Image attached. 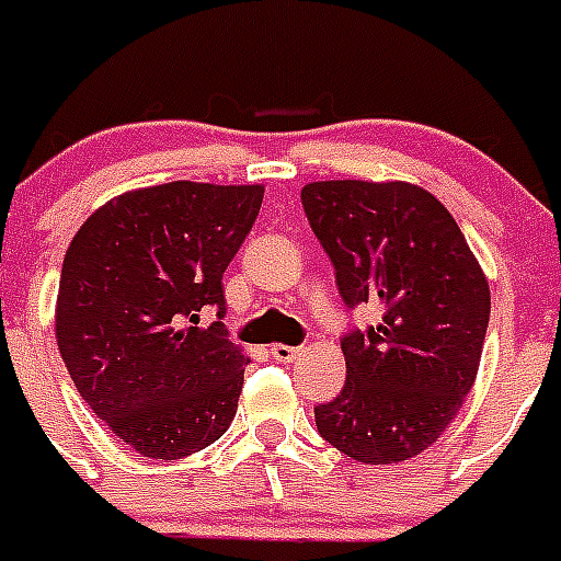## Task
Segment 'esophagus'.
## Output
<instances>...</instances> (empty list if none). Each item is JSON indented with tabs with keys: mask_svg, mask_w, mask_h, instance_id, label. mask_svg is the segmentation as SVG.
Instances as JSON below:
<instances>
[{
	"mask_svg": "<svg viewBox=\"0 0 561 561\" xmlns=\"http://www.w3.org/2000/svg\"><path fill=\"white\" fill-rule=\"evenodd\" d=\"M271 354H273V359H279V363H294V359L302 354V348H296V345L276 343V345H271Z\"/></svg>",
	"mask_w": 561,
	"mask_h": 561,
	"instance_id": "34e87169",
	"label": "esophagus"
}]
</instances>
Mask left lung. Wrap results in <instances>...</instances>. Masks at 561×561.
<instances>
[{
    "instance_id": "8db88e82",
    "label": "left lung",
    "mask_w": 561,
    "mask_h": 561,
    "mask_svg": "<svg viewBox=\"0 0 561 561\" xmlns=\"http://www.w3.org/2000/svg\"><path fill=\"white\" fill-rule=\"evenodd\" d=\"M305 216L348 308L380 322L343 336L345 386L317 430L359 463H400L444 435L472 389L490 285L449 209L409 181H313Z\"/></svg>"
}]
</instances>
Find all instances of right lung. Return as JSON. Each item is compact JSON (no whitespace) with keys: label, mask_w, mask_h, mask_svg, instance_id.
Here are the masks:
<instances>
[{"label":"right lung","mask_w":561,"mask_h":561,"mask_svg":"<svg viewBox=\"0 0 561 561\" xmlns=\"http://www.w3.org/2000/svg\"><path fill=\"white\" fill-rule=\"evenodd\" d=\"M262 184H172L94 209L62 259L57 345L89 409L144 458L175 461L227 432L250 359L227 340V265Z\"/></svg>","instance_id":"obj_1"}]
</instances>
